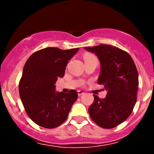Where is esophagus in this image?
<instances>
[{
  "label": "esophagus",
  "instance_id": "obj_1",
  "mask_svg": "<svg viewBox=\"0 0 154 154\" xmlns=\"http://www.w3.org/2000/svg\"><path fill=\"white\" fill-rule=\"evenodd\" d=\"M77 93H78L79 96H81L82 94H84V92H83V91H81V90H78V91H77Z\"/></svg>",
  "mask_w": 154,
  "mask_h": 154
}]
</instances>
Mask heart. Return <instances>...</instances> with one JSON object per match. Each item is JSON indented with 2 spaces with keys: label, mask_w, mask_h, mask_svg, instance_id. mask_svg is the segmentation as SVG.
<instances>
[{
  "label": "heart",
  "mask_w": 154,
  "mask_h": 154,
  "mask_svg": "<svg viewBox=\"0 0 154 154\" xmlns=\"http://www.w3.org/2000/svg\"><path fill=\"white\" fill-rule=\"evenodd\" d=\"M96 60L95 57L94 56H91V55H86L85 57V60Z\"/></svg>",
  "instance_id": "heart-1"
}]
</instances>
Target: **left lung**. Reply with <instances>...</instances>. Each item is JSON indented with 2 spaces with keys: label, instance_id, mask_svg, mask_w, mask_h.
I'll return each instance as SVG.
<instances>
[{
  "label": "left lung",
  "instance_id": "obj_1",
  "mask_svg": "<svg viewBox=\"0 0 154 154\" xmlns=\"http://www.w3.org/2000/svg\"><path fill=\"white\" fill-rule=\"evenodd\" d=\"M100 64L99 85H103L107 94L104 98L94 95L88 108L93 122L99 127L111 129L124 122L131 114L137 98L139 75L130 54L116 46L100 45L86 47Z\"/></svg>",
  "mask_w": 154,
  "mask_h": 154
}]
</instances>
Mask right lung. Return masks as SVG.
<instances>
[{"mask_svg":"<svg viewBox=\"0 0 154 154\" xmlns=\"http://www.w3.org/2000/svg\"><path fill=\"white\" fill-rule=\"evenodd\" d=\"M79 48H46L29 57L19 82V94L27 114L36 125L55 128L67 119L78 94L55 91L56 82L65 74L68 61Z\"/></svg>","mask_w":154,"mask_h":154,"instance_id":"right-lung-1","label":"right lung"}]
</instances>
